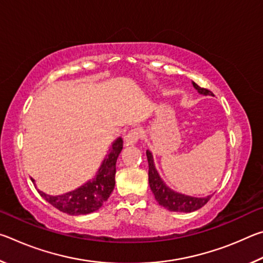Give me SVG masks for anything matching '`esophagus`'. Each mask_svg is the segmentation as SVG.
<instances>
[{"label": "esophagus", "mask_w": 263, "mask_h": 263, "mask_svg": "<svg viewBox=\"0 0 263 263\" xmlns=\"http://www.w3.org/2000/svg\"><path fill=\"white\" fill-rule=\"evenodd\" d=\"M141 135H142V131L140 130V128H133V130L128 131L127 135L124 137L126 145H135V144H137L138 140L140 139Z\"/></svg>", "instance_id": "34e87169"}]
</instances>
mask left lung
Listing matches in <instances>:
<instances>
[{
  "instance_id": "left-lung-1",
  "label": "left lung",
  "mask_w": 263,
  "mask_h": 263,
  "mask_svg": "<svg viewBox=\"0 0 263 263\" xmlns=\"http://www.w3.org/2000/svg\"><path fill=\"white\" fill-rule=\"evenodd\" d=\"M193 86L201 95L213 96L210 90L201 88L195 82H193ZM146 155H147L148 160L149 188L154 194L155 199H157L158 203L161 206L166 208L167 210L173 212H193L205 205L209 202V199L211 198L212 195H209L206 197H194V196L177 193V191L171 189L166 183H164L161 176L159 175L154 164L153 154L147 149L146 151Z\"/></svg>"
}]
</instances>
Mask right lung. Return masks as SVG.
I'll use <instances>...</instances> for the list:
<instances>
[{
    "label": "right lung",
    "mask_w": 263,
    "mask_h": 263,
    "mask_svg": "<svg viewBox=\"0 0 263 263\" xmlns=\"http://www.w3.org/2000/svg\"><path fill=\"white\" fill-rule=\"evenodd\" d=\"M122 149L123 139L119 137L111 145L109 153L102 161L94 179L89 180L75 190L58 196L47 195L39 189L38 193L51 205L68 215H88V213L97 211L109 198L115 188L116 162ZM31 181L35 186L34 180L31 179Z\"/></svg>",
    "instance_id": "obj_1"
}]
</instances>
